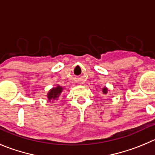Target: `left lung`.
Masks as SVG:
<instances>
[{"instance_id":"1","label":"left lung","mask_w":155,"mask_h":155,"mask_svg":"<svg viewBox=\"0 0 155 155\" xmlns=\"http://www.w3.org/2000/svg\"><path fill=\"white\" fill-rule=\"evenodd\" d=\"M101 90H102V94H103V95H106V94L108 93V89L106 87V86L102 88V89H101Z\"/></svg>"}]
</instances>
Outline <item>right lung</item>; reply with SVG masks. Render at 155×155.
Segmentation results:
<instances>
[{
    "label": "right lung",
    "mask_w": 155,
    "mask_h": 155,
    "mask_svg": "<svg viewBox=\"0 0 155 155\" xmlns=\"http://www.w3.org/2000/svg\"><path fill=\"white\" fill-rule=\"evenodd\" d=\"M64 89L63 87L60 86V85H58L55 87H53L52 89H50L49 90V92H47V99L49 102L50 101H56L58 100V99L60 98V96L61 95L62 92H63Z\"/></svg>",
    "instance_id": "right-lung-1"
}]
</instances>
